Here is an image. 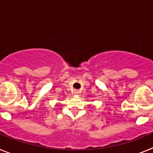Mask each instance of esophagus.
Listing matches in <instances>:
<instances>
[{"mask_svg":"<svg viewBox=\"0 0 153 153\" xmlns=\"http://www.w3.org/2000/svg\"><path fill=\"white\" fill-rule=\"evenodd\" d=\"M74 94L75 95H79V91L78 90H74Z\"/></svg>","mask_w":153,"mask_h":153,"instance_id":"1","label":"esophagus"}]
</instances>
